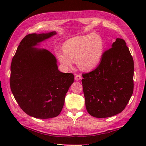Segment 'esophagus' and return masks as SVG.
<instances>
[{"instance_id": "1", "label": "esophagus", "mask_w": 146, "mask_h": 146, "mask_svg": "<svg viewBox=\"0 0 146 146\" xmlns=\"http://www.w3.org/2000/svg\"><path fill=\"white\" fill-rule=\"evenodd\" d=\"M75 78L76 81H79V80H80L82 78L81 75H76L75 76Z\"/></svg>"}]
</instances>
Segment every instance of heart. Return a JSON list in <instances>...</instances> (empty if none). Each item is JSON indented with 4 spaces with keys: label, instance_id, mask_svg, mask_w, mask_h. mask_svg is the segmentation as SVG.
<instances>
[{
    "label": "heart",
    "instance_id": "b5f03b06",
    "mask_svg": "<svg viewBox=\"0 0 146 146\" xmlns=\"http://www.w3.org/2000/svg\"><path fill=\"white\" fill-rule=\"evenodd\" d=\"M104 49V41L97 34L76 36L64 43L63 50L56 52L58 60L66 68H71L74 62L83 71L95 69L100 63Z\"/></svg>",
    "mask_w": 146,
    "mask_h": 146
}]
</instances>
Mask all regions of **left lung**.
I'll use <instances>...</instances> for the list:
<instances>
[{
	"label": "left lung",
	"instance_id": "1",
	"mask_svg": "<svg viewBox=\"0 0 146 146\" xmlns=\"http://www.w3.org/2000/svg\"><path fill=\"white\" fill-rule=\"evenodd\" d=\"M134 60L124 40L117 38L98 66L83 73L86 108L97 118L113 116L124 110L134 90Z\"/></svg>",
	"mask_w": 146,
	"mask_h": 146
}]
</instances>
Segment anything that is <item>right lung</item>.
I'll return each instance as SVG.
<instances>
[{"label": "right lung", "instance_id": "1", "mask_svg": "<svg viewBox=\"0 0 146 146\" xmlns=\"http://www.w3.org/2000/svg\"><path fill=\"white\" fill-rule=\"evenodd\" d=\"M29 34L21 41L11 65L10 86L18 105L24 112L38 119L57 117L74 82L73 73L60 72L56 59L38 43L56 35Z\"/></svg>", "mask_w": 146, "mask_h": 146}]
</instances>
